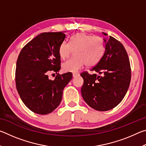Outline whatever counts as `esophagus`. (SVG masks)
Listing matches in <instances>:
<instances>
[{
	"mask_svg": "<svg viewBox=\"0 0 146 146\" xmlns=\"http://www.w3.org/2000/svg\"><path fill=\"white\" fill-rule=\"evenodd\" d=\"M79 75H80V74H79L78 73H73V77H76V76H78Z\"/></svg>",
	"mask_w": 146,
	"mask_h": 146,
	"instance_id": "34e87169",
	"label": "esophagus"
}]
</instances>
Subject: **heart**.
Segmentation results:
<instances>
[{
    "label": "heart",
    "mask_w": 146,
    "mask_h": 146,
    "mask_svg": "<svg viewBox=\"0 0 146 146\" xmlns=\"http://www.w3.org/2000/svg\"><path fill=\"white\" fill-rule=\"evenodd\" d=\"M105 50L104 43L97 36H91L84 33H77L70 38L69 43L64 41L58 48L60 57L66 59L74 51L75 57L62 64L66 72H76L86 64L93 66L100 60Z\"/></svg>",
    "instance_id": "1"
}]
</instances>
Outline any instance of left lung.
I'll use <instances>...</instances> for the list:
<instances>
[{
  "mask_svg": "<svg viewBox=\"0 0 146 146\" xmlns=\"http://www.w3.org/2000/svg\"><path fill=\"white\" fill-rule=\"evenodd\" d=\"M104 40V53L91 69L102 76L90 75L87 71L80 74L84 79L81 88L84 100L100 111L111 110L119 104L127 93L131 77L129 59L122 44L111 36Z\"/></svg>",
  "mask_w": 146,
  "mask_h": 146,
  "instance_id": "8db88e82",
  "label": "left lung"
}]
</instances>
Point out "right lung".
Returning <instances> with one entry per match:
<instances>
[{
	"label": "right lung",
	"instance_id": "obj_1",
	"mask_svg": "<svg viewBox=\"0 0 146 146\" xmlns=\"http://www.w3.org/2000/svg\"><path fill=\"white\" fill-rule=\"evenodd\" d=\"M66 34L63 32L42 33L22 49L17 61L15 83L24 104L31 111L47 115L60 104L64 88L72 79L70 72L60 75V44ZM58 75L51 81L48 74Z\"/></svg>",
	"mask_w": 146,
	"mask_h": 146
}]
</instances>
